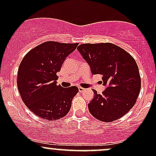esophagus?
Masks as SVG:
<instances>
[{
    "instance_id": "obj_1",
    "label": "esophagus",
    "mask_w": 156,
    "mask_h": 156,
    "mask_svg": "<svg viewBox=\"0 0 156 156\" xmlns=\"http://www.w3.org/2000/svg\"><path fill=\"white\" fill-rule=\"evenodd\" d=\"M78 90H79L80 93H82V92H84V90H85V89H84V88H83V87H78Z\"/></svg>"
}]
</instances>
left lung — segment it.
<instances>
[{
  "label": "left lung",
  "mask_w": 156,
  "mask_h": 156,
  "mask_svg": "<svg viewBox=\"0 0 156 156\" xmlns=\"http://www.w3.org/2000/svg\"><path fill=\"white\" fill-rule=\"evenodd\" d=\"M78 50L87 61L93 75H103L106 90L88 104L90 113L98 120L112 122L134 106L141 88L139 69L133 56L112 43L83 44Z\"/></svg>",
  "instance_id": "1"
}]
</instances>
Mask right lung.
<instances>
[{"instance_id":"obj_1","label":"right lung","mask_w":156,"mask_h":156,"mask_svg":"<svg viewBox=\"0 0 156 156\" xmlns=\"http://www.w3.org/2000/svg\"><path fill=\"white\" fill-rule=\"evenodd\" d=\"M78 45L46 41L23 57L18 69L17 87L25 105L38 117L50 122L68 114L78 88L57 85L56 73Z\"/></svg>"}]
</instances>
